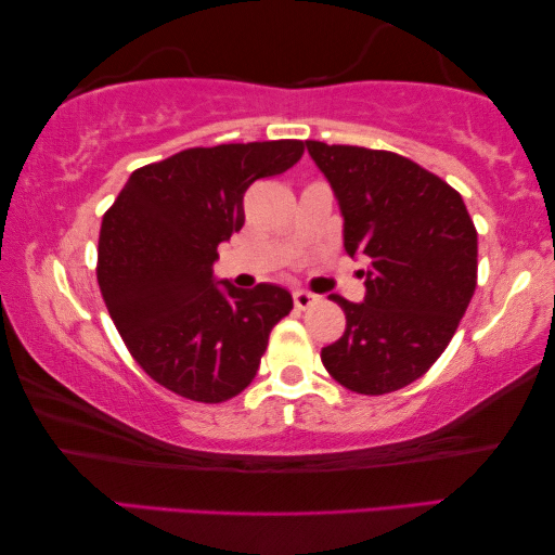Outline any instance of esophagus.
Returning <instances> with one entry per match:
<instances>
[{"mask_svg": "<svg viewBox=\"0 0 555 555\" xmlns=\"http://www.w3.org/2000/svg\"><path fill=\"white\" fill-rule=\"evenodd\" d=\"M293 299H295V307H297V310H307V307H312V305H314L317 295L307 293V289H295V293H293Z\"/></svg>", "mask_w": 555, "mask_h": 555, "instance_id": "34e87169", "label": "esophagus"}]
</instances>
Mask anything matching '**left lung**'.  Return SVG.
<instances>
[{"mask_svg":"<svg viewBox=\"0 0 555 555\" xmlns=\"http://www.w3.org/2000/svg\"><path fill=\"white\" fill-rule=\"evenodd\" d=\"M344 216V250L366 260V297L322 349L334 380L384 396L421 378L448 347L477 287V231L462 196L396 152L307 142Z\"/></svg>","mask_w":555,"mask_h":555,"instance_id":"1","label":"left lung"}]
</instances>
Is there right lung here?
Returning <instances> with one entry per match:
<instances>
[{
	"label": "right lung",
	"mask_w": 555,
	"mask_h": 555,
	"mask_svg": "<svg viewBox=\"0 0 555 555\" xmlns=\"http://www.w3.org/2000/svg\"><path fill=\"white\" fill-rule=\"evenodd\" d=\"M305 142L218 144L132 171L107 208L98 285L134 361L159 386L223 403L258 374L268 337L293 310L280 285L216 283L218 245L243 229V194L297 165Z\"/></svg>",
	"instance_id": "add662e5"
}]
</instances>
